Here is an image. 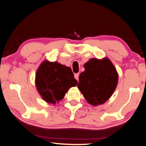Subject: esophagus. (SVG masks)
Instances as JSON below:
<instances>
[{"instance_id": "obj_1", "label": "esophagus", "mask_w": 146, "mask_h": 146, "mask_svg": "<svg viewBox=\"0 0 146 146\" xmlns=\"http://www.w3.org/2000/svg\"><path fill=\"white\" fill-rule=\"evenodd\" d=\"M79 75H80V74H79V73L75 74H74V78H75L78 81L79 80Z\"/></svg>"}]
</instances>
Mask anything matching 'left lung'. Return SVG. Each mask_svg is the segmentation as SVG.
<instances>
[{
    "instance_id": "left-lung-1",
    "label": "left lung",
    "mask_w": 146,
    "mask_h": 146,
    "mask_svg": "<svg viewBox=\"0 0 146 146\" xmlns=\"http://www.w3.org/2000/svg\"><path fill=\"white\" fill-rule=\"evenodd\" d=\"M79 76L78 88L87 102L94 106L104 104L115 90L118 75L108 58H92L84 64Z\"/></svg>"
}]
</instances>
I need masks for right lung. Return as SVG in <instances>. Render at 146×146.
Instances as JSON below:
<instances>
[{
    "instance_id": "add662e5",
    "label": "right lung",
    "mask_w": 146,
    "mask_h": 146,
    "mask_svg": "<svg viewBox=\"0 0 146 146\" xmlns=\"http://www.w3.org/2000/svg\"><path fill=\"white\" fill-rule=\"evenodd\" d=\"M78 81L70 67L57 61H44L38 68L35 85L45 102L56 104L63 98L70 88L75 87Z\"/></svg>"
}]
</instances>
